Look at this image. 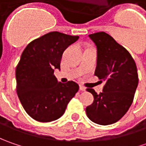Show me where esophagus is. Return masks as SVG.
I'll return each mask as SVG.
<instances>
[{
  "label": "esophagus",
  "instance_id": "obj_1",
  "mask_svg": "<svg viewBox=\"0 0 146 146\" xmlns=\"http://www.w3.org/2000/svg\"><path fill=\"white\" fill-rule=\"evenodd\" d=\"M80 89L81 91H85V90H86L85 87H84V86H83V85H81V84L80 85Z\"/></svg>",
  "mask_w": 146,
  "mask_h": 146
}]
</instances>
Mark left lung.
Instances as JSON below:
<instances>
[{
  "label": "left lung",
  "mask_w": 146,
  "mask_h": 146,
  "mask_svg": "<svg viewBox=\"0 0 146 146\" xmlns=\"http://www.w3.org/2000/svg\"><path fill=\"white\" fill-rule=\"evenodd\" d=\"M98 49L95 76L105 82L103 92L93 88V102L86 107L88 119L100 125L119 121L131 106L138 85L137 66L131 54L109 34L101 31L88 35Z\"/></svg>",
  "instance_id": "obj_1"
}]
</instances>
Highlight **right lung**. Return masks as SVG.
Returning a JSON list of instances; mask_svg holds the SVG:
<instances>
[{"label": "right lung", "instance_id": "add662e5", "mask_svg": "<svg viewBox=\"0 0 146 146\" xmlns=\"http://www.w3.org/2000/svg\"><path fill=\"white\" fill-rule=\"evenodd\" d=\"M78 39L48 32L29 43L22 53L16 67V90L23 107L35 120L46 123L59 119L78 92L76 82L62 84L53 75L54 69H60L65 49Z\"/></svg>", "mask_w": 146, "mask_h": 146}]
</instances>
